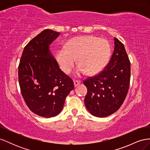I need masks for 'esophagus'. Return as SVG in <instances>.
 <instances>
[{
  "mask_svg": "<svg viewBox=\"0 0 150 150\" xmlns=\"http://www.w3.org/2000/svg\"><path fill=\"white\" fill-rule=\"evenodd\" d=\"M81 83V81H78V80H75L74 81V86L75 87H76V86H78L80 83Z\"/></svg>",
  "mask_w": 150,
  "mask_h": 150,
  "instance_id": "obj_1",
  "label": "esophagus"
}]
</instances>
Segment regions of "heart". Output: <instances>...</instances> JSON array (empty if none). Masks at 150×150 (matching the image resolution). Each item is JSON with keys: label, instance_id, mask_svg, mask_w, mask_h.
I'll list each match as a JSON object with an SVG mask.
<instances>
[{"label": "heart", "instance_id": "heart-1", "mask_svg": "<svg viewBox=\"0 0 150 150\" xmlns=\"http://www.w3.org/2000/svg\"><path fill=\"white\" fill-rule=\"evenodd\" d=\"M110 44L104 39L93 35L76 37L70 39L66 48H61L56 54V60L61 70L69 74L78 59V73L94 75L104 69L110 57Z\"/></svg>", "mask_w": 150, "mask_h": 150}]
</instances>
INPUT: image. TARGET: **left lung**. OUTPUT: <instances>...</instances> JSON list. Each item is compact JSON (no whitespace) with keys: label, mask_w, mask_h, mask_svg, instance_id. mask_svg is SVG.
<instances>
[{"label":"left lung","mask_w":150,"mask_h":150,"mask_svg":"<svg viewBox=\"0 0 150 150\" xmlns=\"http://www.w3.org/2000/svg\"><path fill=\"white\" fill-rule=\"evenodd\" d=\"M114 40V51L108 65L100 73L83 82L88 89L86 107L91 114L99 117L118 110L129 87L130 61L123 44L116 38Z\"/></svg>","instance_id":"8db88e82"}]
</instances>
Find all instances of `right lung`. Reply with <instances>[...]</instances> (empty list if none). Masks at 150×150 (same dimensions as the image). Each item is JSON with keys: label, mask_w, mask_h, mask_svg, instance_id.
Returning <instances> with one entry per match:
<instances>
[{"label": "right lung", "mask_w": 150, "mask_h": 150, "mask_svg": "<svg viewBox=\"0 0 150 150\" xmlns=\"http://www.w3.org/2000/svg\"><path fill=\"white\" fill-rule=\"evenodd\" d=\"M59 35L51 29L42 31L26 45L19 65L22 97L32 112L44 117L57 116L74 88L49 51V45Z\"/></svg>", "instance_id": "add662e5"}]
</instances>
